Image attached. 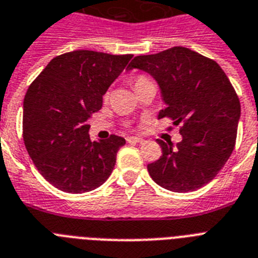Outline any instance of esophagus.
I'll list each match as a JSON object with an SVG mask.
<instances>
[{
    "label": "esophagus",
    "mask_w": 258,
    "mask_h": 258,
    "mask_svg": "<svg viewBox=\"0 0 258 258\" xmlns=\"http://www.w3.org/2000/svg\"><path fill=\"white\" fill-rule=\"evenodd\" d=\"M125 140H127V143H131V144L143 143L144 142L143 138H139V136H127V138H125Z\"/></svg>",
    "instance_id": "34e87169"
}]
</instances>
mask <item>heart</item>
Masks as SVG:
<instances>
[{"mask_svg":"<svg viewBox=\"0 0 258 258\" xmlns=\"http://www.w3.org/2000/svg\"><path fill=\"white\" fill-rule=\"evenodd\" d=\"M146 77H138V78H136V81H135V83H139V82H142V81H146Z\"/></svg>","mask_w":258,"mask_h":258,"instance_id":"obj_1","label":"heart"}]
</instances>
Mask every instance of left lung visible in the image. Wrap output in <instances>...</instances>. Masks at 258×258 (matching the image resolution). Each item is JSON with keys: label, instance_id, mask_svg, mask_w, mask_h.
Wrapping results in <instances>:
<instances>
[{"label": "left lung", "instance_id": "1", "mask_svg": "<svg viewBox=\"0 0 258 258\" xmlns=\"http://www.w3.org/2000/svg\"><path fill=\"white\" fill-rule=\"evenodd\" d=\"M139 69L156 81L165 103L158 118L181 123L183 140L173 147L158 139L163 155L147 165L155 183L172 192H190L209 183L231 156L241 115L233 86L219 64L194 50L176 46L135 56Z\"/></svg>", "mask_w": 258, "mask_h": 258}]
</instances>
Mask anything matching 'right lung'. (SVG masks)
<instances>
[{"instance_id":"right-lung-1","label":"right lung","mask_w":258,"mask_h":258,"mask_svg":"<svg viewBox=\"0 0 258 258\" xmlns=\"http://www.w3.org/2000/svg\"><path fill=\"white\" fill-rule=\"evenodd\" d=\"M131 58L75 50L53 58L27 89L25 146L42 176L58 189L89 192L112 172L124 138L91 142L87 122Z\"/></svg>"}]
</instances>
